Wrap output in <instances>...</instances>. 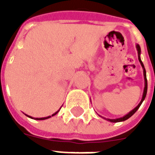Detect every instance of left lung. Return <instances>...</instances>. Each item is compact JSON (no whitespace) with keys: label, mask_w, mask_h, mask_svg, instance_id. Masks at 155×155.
<instances>
[{"label":"left lung","mask_w":155,"mask_h":155,"mask_svg":"<svg viewBox=\"0 0 155 155\" xmlns=\"http://www.w3.org/2000/svg\"><path fill=\"white\" fill-rule=\"evenodd\" d=\"M136 49L137 51H138V58H139V61H140V64H141V66L143 68V78H144V88H143V96H142V99H141V101L140 102V104L137 105L136 107L134 108V110L129 112L128 114H125L124 116L121 117V118H117V119H106V118H104V117H102V118H104V120H108V121H110V122H113V123H116V122H121V121H124V120H128L129 118L132 116L137 110H138V109L140 108V106L141 105V104L143 103V101H144V99L146 97V94H147V89H148V84H147V78H146V71H145V68H144V65H143V62L141 61V59H140V53H141V50H140V46L139 45H136Z\"/></svg>","instance_id":"obj_1"}]
</instances>
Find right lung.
<instances>
[{
    "label": "right lung",
    "instance_id": "add662e5",
    "mask_svg": "<svg viewBox=\"0 0 155 155\" xmlns=\"http://www.w3.org/2000/svg\"><path fill=\"white\" fill-rule=\"evenodd\" d=\"M60 110H61V109H60ZM60 110H59L58 111H56L55 113H54V114H52L51 116H54V115H55V114H57L58 112L60 111ZM25 115H26V116H28L29 118H31V119H35V120H46V119H49V118H51V116H47V117H43V118H33V117L31 116H29V115H27V114H25Z\"/></svg>",
    "mask_w": 155,
    "mask_h": 155
}]
</instances>
